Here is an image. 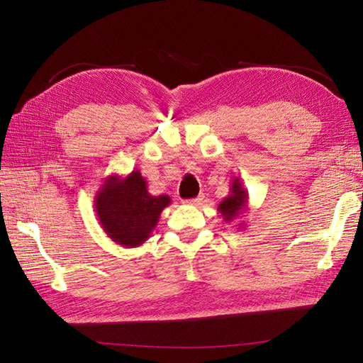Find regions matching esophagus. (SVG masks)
Wrapping results in <instances>:
<instances>
[{"label": "esophagus", "instance_id": "1", "mask_svg": "<svg viewBox=\"0 0 363 363\" xmlns=\"http://www.w3.org/2000/svg\"><path fill=\"white\" fill-rule=\"evenodd\" d=\"M203 201H204V196L200 195V196H196V199L188 200V201H186V204H189V206H201Z\"/></svg>", "mask_w": 363, "mask_h": 363}]
</instances>
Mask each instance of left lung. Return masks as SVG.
I'll return each instance as SVG.
<instances>
[{
    "instance_id": "8db88e82",
    "label": "left lung",
    "mask_w": 363,
    "mask_h": 363,
    "mask_svg": "<svg viewBox=\"0 0 363 363\" xmlns=\"http://www.w3.org/2000/svg\"><path fill=\"white\" fill-rule=\"evenodd\" d=\"M248 211V192L244 188L239 177H235L230 184V195L218 204V212L223 216L225 224L235 223L238 218L242 216ZM239 228H244L242 223L238 224Z\"/></svg>"
}]
</instances>
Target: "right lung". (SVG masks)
Masks as SVG:
<instances>
[{
    "label": "right lung",
    "mask_w": 363,
    "mask_h": 363,
    "mask_svg": "<svg viewBox=\"0 0 363 363\" xmlns=\"http://www.w3.org/2000/svg\"><path fill=\"white\" fill-rule=\"evenodd\" d=\"M95 213L107 238L127 248L142 245L171 204L168 195H151L139 169L125 177L112 174L95 194Z\"/></svg>",
    "instance_id": "right-lung-1"
}]
</instances>
